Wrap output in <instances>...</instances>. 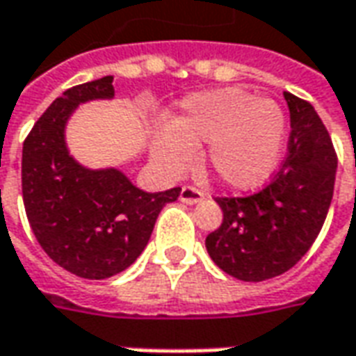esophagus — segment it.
<instances>
[{
  "label": "esophagus",
  "instance_id": "1",
  "mask_svg": "<svg viewBox=\"0 0 356 356\" xmlns=\"http://www.w3.org/2000/svg\"><path fill=\"white\" fill-rule=\"evenodd\" d=\"M203 200V192L200 188H195V186H182V192H180V202L188 203V205H192V203H197Z\"/></svg>",
  "mask_w": 356,
  "mask_h": 356
}]
</instances>
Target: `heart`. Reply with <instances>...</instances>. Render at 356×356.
<instances>
[{
    "mask_svg": "<svg viewBox=\"0 0 356 356\" xmlns=\"http://www.w3.org/2000/svg\"><path fill=\"white\" fill-rule=\"evenodd\" d=\"M285 141V116L271 100L242 89L193 95L176 124L154 139V159L180 172L193 161L195 147L209 145L211 170L220 182L250 190L273 174Z\"/></svg>",
    "mask_w": 356,
    "mask_h": 356,
    "instance_id": "obj_1",
    "label": "heart"
}]
</instances>
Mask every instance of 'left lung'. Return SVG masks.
Masks as SVG:
<instances>
[{"instance_id": "8db88e82", "label": "left lung", "mask_w": 356, "mask_h": 356, "mask_svg": "<svg viewBox=\"0 0 356 356\" xmlns=\"http://www.w3.org/2000/svg\"><path fill=\"white\" fill-rule=\"evenodd\" d=\"M291 136L281 168L264 190L215 197L222 222L205 238L217 266L240 281H266L300 261L318 238L333 197L337 154L306 100L285 92Z\"/></svg>"}]
</instances>
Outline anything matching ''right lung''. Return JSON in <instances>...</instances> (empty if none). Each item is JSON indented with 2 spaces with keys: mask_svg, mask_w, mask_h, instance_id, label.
I'll return each instance as SVG.
<instances>
[{
  "mask_svg": "<svg viewBox=\"0 0 356 356\" xmlns=\"http://www.w3.org/2000/svg\"><path fill=\"white\" fill-rule=\"evenodd\" d=\"M112 75L67 89L46 108L23 143V203L48 256L83 279H108L136 261L154 220L180 188L147 193L116 168L90 170L65 147V124L81 102L112 99Z\"/></svg>",
  "mask_w": 356,
  "mask_h": 356,
  "instance_id": "right-lung-1",
  "label": "right lung"
}]
</instances>
